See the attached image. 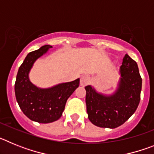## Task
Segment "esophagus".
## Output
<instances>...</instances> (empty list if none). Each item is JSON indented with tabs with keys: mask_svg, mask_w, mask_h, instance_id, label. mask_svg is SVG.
<instances>
[{
	"mask_svg": "<svg viewBox=\"0 0 154 154\" xmlns=\"http://www.w3.org/2000/svg\"><path fill=\"white\" fill-rule=\"evenodd\" d=\"M89 83V78L87 75L82 76L80 79V85L82 86H85Z\"/></svg>",
	"mask_w": 154,
	"mask_h": 154,
	"instance_id": "obj_1",
	"label": "esophagus"
}]
</instances>
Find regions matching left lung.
<instances>
[{"instance_id": "obj_1", "label": "left lung", "mask_w": 154, "mask_h": 154, "mask_svg": "<svg viewBox=\"0 0 154 154\" xmlns=\"http://www.w3.org/2000/svg\"><path fill=\"white\" fill-rule=\"evenodd\" d=\"M118 88L112 95L96 92L91 85L85 87L88 118L95 126L114 129L121 126L137 110L140 100L142 79L135 61L126 54L119 69Z\"/></svg>"}]
</instances>
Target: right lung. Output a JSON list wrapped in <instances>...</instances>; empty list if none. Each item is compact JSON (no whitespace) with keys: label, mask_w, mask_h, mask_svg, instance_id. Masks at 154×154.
Instances as JSON below:
<instances>
[{"label":"right lung","mask_w":154,"mask_h":154,"mask_svg":"<svg viewBox=\"0 0 154 154\" xmlns=\"http://www.w3.org/2000/svg\"><path fill=\"white\" fill-rule=\"evenodd\" d=\"M51 48L47 45L28 53L19 68L14 85L16 99L22 112L31 120L40 123L58 120L67 99L79 85V79L48 89H41L31 83L28 77L30 70L35 61Z\"/></svg>","instance_id":"right-lung-1"}]
</instances>
